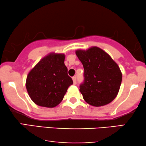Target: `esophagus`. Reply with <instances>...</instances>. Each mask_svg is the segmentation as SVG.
Here are the masks:
<instances>
[{
  "instance_id": "34e87169",
  "label": "esophagus",
  "mask_w": 146,
  "mask_h": 146,
  "mask_svg": "<svg viewBox=\"0 0 146 146\" xmlns=\"http://www.w3.org/2000/svg\"><path fill=\"white\" fill-rule=\"evenodd\" d=\"M72 80H73L74 84H76V76L72 77Z\"/></svg>"
}]
</instances>
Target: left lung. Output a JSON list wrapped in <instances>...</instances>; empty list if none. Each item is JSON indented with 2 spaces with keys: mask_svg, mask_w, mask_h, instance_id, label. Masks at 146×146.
<instances>
[{
  "mask_svg": "<svg viewBox=\"0 0 146 146\" xmlns=\"http://www.w3.org/2000/svg\"><path fill=\"white\" fill-rule=\"evenodd\" d=\"M76 54L82 64L83 83L80 92L90 105L99 107L110 103L118 94L122 74L108 54L98 47L78 50Z\"/></svg>",
  "mask_w": 146,
  "mask_h": 146,
  "instance_id": "8db88e82",
  "label": "left lung"
}]
</instances>
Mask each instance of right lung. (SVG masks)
<instances>
[{
	"label": "right lung",
	"mask_w": 146,
	"mask_h": 146,
	"mask_svg": "<svg viewBox=\"0 0 146 146\" xmlns=\"http://www.w3.org/2000/svg\"><path fill=\"white\" fill-rule=\"evenodd\" d=\"M64 54L50 53L30 71L26 81L29 96L40 106L54 108L61 102L72 79L68 75Z\"/></svg>",
	"instance_id": "obj_1"
}]
</instances>
